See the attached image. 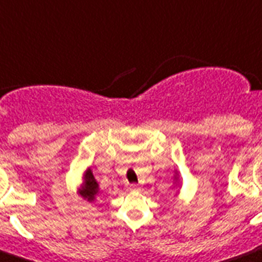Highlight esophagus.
Returning <instances> with one entry per match:
<instances>
[{
    "mask_svg": "<svg viewBox=\"0 0 262 262\" xmlns=\"http://www.w3.org/2000/svg\"><path fill=\"white\" fill-rule=\"evenodd\" d=\"M140 185H138V184H132L130 185V190H133V192H138V190H140Z\"/></svg>",
    "mask_w": 262,
    "mask_h": 262,
    "instance_id": "1",
    "label": "esophagus"
}]
</instances>
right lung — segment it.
<instances>
[{"label":"right lung","mask_w":262,"mask_h":262,"mask_svg":"<svg viewBox=\"0 0 262 262\" xmlns=\"http://www.w3.org/2000/svg\"><path fill=\"white\" fill-rule=\"evenodd\" d=\"M98 193V185L96 180H94L93 173L88 170L86 174H85V184H83L82 194L85 199H88L89 201H93L94 195Z\"/></svg>","instance_id":"add662e5"}]
</instances>
